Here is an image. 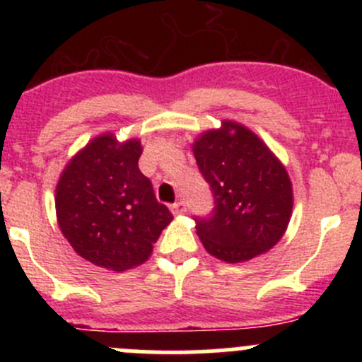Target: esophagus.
<instances>
[{"label":"esophagus","instance_id":"1","mask_svg":"<svg viewBox=\"0 0 362 362\" xmlns=\"http://www.w3.org/2000/svg\"><path fill=\"white\" fill-rule=\"evenodd\" d=\"M171 214H173V215H182V214H185V204L182 203V202L173 203V204H171Z\"/></svg>","mask_w":362,"mask_h":362}]
</instances>
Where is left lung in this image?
Here are the masks:
<instances>
[{"mask_svg":"<svg viewBox=\"0 0 362 362\" xmlns=\"http://www.w3.org/2000/svg\"><path fill=\"white\" fill-rule=\"evenodd\" d=\"M196 163L214 192L210 217L194 218L214 257L243 262L280 242L293 215V182L282 160L243 124L222 120L192 144Z\"/></svg>","mask_w":362,"mask_h":362,"instance_id":"8db88e82","label":"left lung"}]
</instances>
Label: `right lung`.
Wrapping results in <instances>:
<instances>
[{
  "label": "right lung",
  "instance_id": "add662e5",
  "mask_svg": "<svg viewBox=\"0 0 362 362\" xmlns=\"http://www.w3.org/2000/svg\"><path fill=\"white\" fill-rule=\"evenodd\" d=\"M141 152L138 138L119 141L103 133L68 160L56 185L61 233L100 268L126 272L144 264L173 218L138 168Z\"/></svg>",
  "mask_w": 362,
  "mask_h": 362
}]
</instances>
